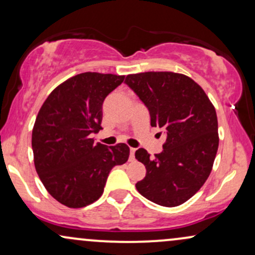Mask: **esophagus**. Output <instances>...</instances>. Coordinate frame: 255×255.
<instances>
[{
  "instance_id": "obj_1",
  "label": "esophagus",
  "mask_w": 255,
  "mask_h": 255,
  "mask_svg": "<svg viewBox=\"0 0 255 255\" xmlns=\"http://www.w3.org/2000/svg\"><path fill=\"white\" fill-rule=\"evenodd\" d=\"M135 151H136V149H135V148H131V147H130V153H129V158L131 159V160H133V159H134V155H135Z\"/></svg>"
}]
</instances>
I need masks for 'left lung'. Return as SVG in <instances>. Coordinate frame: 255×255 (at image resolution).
<instances>
[{
	"label": "left lung",
	"instance_id": "left-lung-1",
	"mask_svg": "<svg viewBox=\"0 0 255 255\" xmlns=\"http://www.w3.org/2000/svg\"><path fill=\"white\" fill-rule=\"evenodd\" d=\"M125 83L147 107L152 127L166 133L154 158L143 148L135 152L146 167L136 190L162 207L183 204L203 186L213 168L219 148L215 108L203 89L182 73L142 72L128 75Z\"/></svg>",
	"mask_w": 255,
	"mask_h": 255
}]
</instances>
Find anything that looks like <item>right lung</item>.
Masks as SVG:
<instances>
[{
    "label": "right lung",
    "instance_id": "1",
    "mask_svg": "<svg viewBox=\"0 0 255 255\" xmlns=\"http://www.w3.org/2000/svg\"><path fill=\"white\" fill-rule=\"evenodd\" d=\"M125 76L84 72L69 78L46 98L32 133L35 170L52 197L83 208L103 194L112 168L129 157L126 143L106 146L90 134L102 129V104Z\"/></svg>",
    "mask_w": 255,
    "mask_h": 255
}]
</instances>
